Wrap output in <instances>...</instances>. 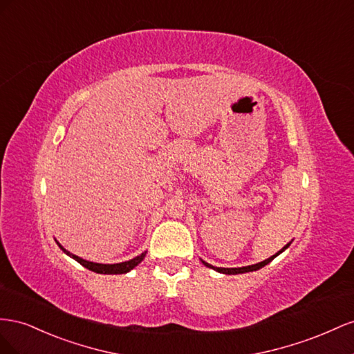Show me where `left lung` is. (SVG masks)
<instances>
[{"label": "left lung", "instance_id": "obj_1", "mask_svg": "<svg viewBox=\"0 0 354 354\" xmlns=\"http://www.w3.org/2000/svg\"><path fill=\"white\" fill-rule=\"evenodd\" d=\"M289 245L290 243H288L283 249L281 250H279L276 255H272V257H270L268 259H266V261H262V262H258V264H254V266H248V267H240V268H219V267H214V266H210V264H207V262H205L203 261V264L206 266V267H209V268H214V270H216V271H219V272H224V274H239V272H248V271H254V270H259V268H262L264 266H267L268 262H271L272 259H274L279 254H281V252H283L286 248H289Z\"/></svg>", "mask_w": 354, "mask_h": 354}]
</instances>
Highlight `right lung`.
Masks as SVG:
<instances>
[{
	"mask_svg": "<svg viewBox=\"0 0 354 354\" xmlns=\"http://www.w3.org/2000/svg\"><path fill=\"white\" fill-rule=\"evenodd\" d=\"M59 248L62 249L66 255H69L71 258H74L77 262H80V264H82L83 267L88 268L90 271L100 272V274H123V272H127L132 268H135L139 264V262L145 258V254H142V255H139V257L130 259V261L120 262V264H97V262H90V261H86V259L80 258L77 255L69 254V252L66 249H64L60 245H59Z\"/></svg>",
	"mask_w": 354,
	"mask_h": 354,
	"instance_id": "1",
	"label": "right lung"
}]
</instances>
